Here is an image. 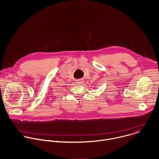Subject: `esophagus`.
Instances as JSON below:
<instances>
[{
    "mask_svg": "<svg viewBox=\"0 0 159 159\" xmlns=\"http://www.w3.org/2000/svg\"><path fill=\"white\" fill-rule=\"evenodd\" d=\"M77 83L78 84H82L84 83V80H83V79H79V80H77Z\"/></svg>",
    "mask_w": 159,
    "mask_h": 159,
    "instance_id": "1",
    "label": "esophagus"
}]
</instances>
